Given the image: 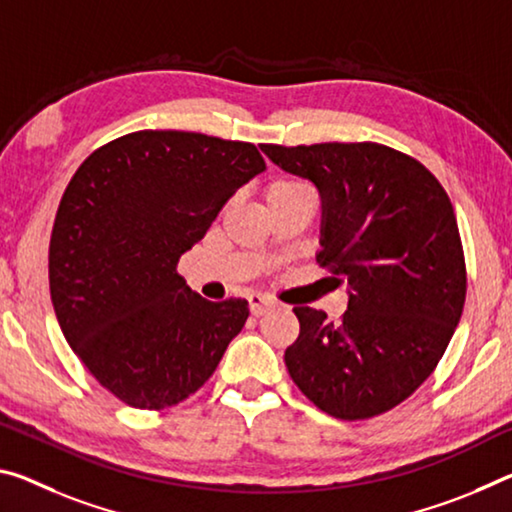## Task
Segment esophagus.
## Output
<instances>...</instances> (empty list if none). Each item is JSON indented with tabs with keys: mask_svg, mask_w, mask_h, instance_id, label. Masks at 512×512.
<instances>
[{
	"mask_svg": "<svg viewBox=\"0 0 512 512\" xmlns=\"http://www.w3.org/2000/svg\"><path fill=\"white\" fill-rule=\"evenodd\" d=\"M248 305H250V314L253 316H262L269 310L275 307V300L269 296H262V294H250L248 296Z\"/></svg>",
	"mask_w": 512,
	"mask_h": 512,
	"instance_id": "1",
	"label": "esophagus"
}]
</instances>
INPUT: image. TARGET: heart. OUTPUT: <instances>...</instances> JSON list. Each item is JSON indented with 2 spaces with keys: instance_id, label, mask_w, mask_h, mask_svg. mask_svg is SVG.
Masks as SVG:
<instances>
[{
  "instance_id": "b5f03b06",
  "label": "heart",
  "mask_w": 512,
  "mask_h": 512,
  "mask_svg": "<svg viewBox=\"0 0 512 512\" xmlns=\"http://www.w3.org/2000/svg\"><path fill=\"white\" fill-rule=\"evenodd\" d=\"M303 193H312V186L303 182V180H296V177H278V180H273L269 186H266L264 191V198L266 202L271 200H282V198H291V196H303Z\"/></svg>"
}]
</instances>
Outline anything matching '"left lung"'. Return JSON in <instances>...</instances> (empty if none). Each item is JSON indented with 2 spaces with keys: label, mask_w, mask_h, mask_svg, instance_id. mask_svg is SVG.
Returning <instances> with one entry per match:
<instances>
[{
  "label": "left lung",
  "mask_w": 512,
  "mask_h": 512,
  "mask_svg": "<svg viewBox=\"0 0 512 512\" xmlns=\"http://www.w3.org/2000/svg\"><path fill=\"white\" fill-rule=\"evenodd\" d=\"M262 150L316 184V259L351 289L339 323L294 307L300 332L285 351L289 376L330 417L383 415L435 371L465 307V250L451 200L421 161L383 143Z\"/></svg>",
  "instance_id": "8db88e82"
}]
</instances>
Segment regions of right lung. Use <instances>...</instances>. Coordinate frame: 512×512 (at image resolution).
<instances>
[{
	"label": "right lung",
	"mask_w": 512,
	"mask_h": 512,
	"mask_svg": "<svg viewBox=\"0 0 512 512\" xmlns=\"http://www.w3.org/2000/svg\"><path fill=\"white\" fill-rule=\"evenodd\" d=\"M266 168L253 143L141 129L72 175L50 239L59 326L104 389L139 410L207 383L248 319L243 298H200L177 273L239 186Z\"/></svg>",
	"instance_id": "add662e5"
}]
</instances>
